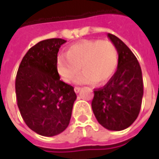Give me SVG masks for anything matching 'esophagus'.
I'll list each match as a JSON object with an SVG mask.
<instances>
[{
	"label": "esophagus",
	"instance_id": "34e87169",
	"mask_svg": "<svg viewBox=\"0 0 159 159\" xmlns=\"http://www.w3.org/2000/svg\"><path fill=\"white\" fill-rule=\"evenodd\" d=\"M80 89H81V88H80V87H75L74 88V91H75V93H79L80 91Z\"/></svg>",
	"mask_w": 159,
	"mask_h": 159
}]
</instances>
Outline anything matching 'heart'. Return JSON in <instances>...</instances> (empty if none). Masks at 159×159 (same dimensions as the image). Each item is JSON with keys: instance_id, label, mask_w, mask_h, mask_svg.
Listing matches in <instances>:
<instances>
[{"instance_id": "1", "label": "heart", "mask_w": 159, "mask_h": 159, "mask_svg": "<svg viewBox=\"0 0 159 159\" xmlns=\"http://www.w3.org/2000/svg\"><path fill=\"white\" fill-rule=\"evenodd\" d=\"M119 63V52L110 40H84L68 47L66 56L57 59L59 75L65 82H71L78 77L80 84L102 85L115 73Z\"/></svg>"}]
</instances>
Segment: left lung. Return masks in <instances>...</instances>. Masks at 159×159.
<instances>
[{
  "label": "left lung",
  "mask_w": 159,
  "mask_h": 159,
  "mask_svg": "<svg viewBox=\"0 0 159 159\" xmlns=\"http://www.w3.org/2000/svg\"><path fill=\"white\" fill-rule=\"evenodd\" d=\"M108 37L119 52L116 72L103 88L95 89L92 110L99 124L108 130L120 131L137 119L143 95L142 69L137 58L122 40Z\"/></svg>",
  "instance_id": "1"
}]
</instances>
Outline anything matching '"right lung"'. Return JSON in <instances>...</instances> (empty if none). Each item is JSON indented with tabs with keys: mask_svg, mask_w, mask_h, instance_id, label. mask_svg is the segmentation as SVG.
<instances>
[{
	"mask_svg": "<svg viewBox=\"0 0 159 159\" xmlns=\"http://www.w3.org/2000/svg\"><path fill=\"white\" fill-rule=\"evenodd\" d=\"M63 39L41 40L23 57L16 77V95L22 118L38 134L54 136L69 125L77 95L60 80L57 53Z\"/></svg>",
	"mask_w": 159,
	"mask_h": 159,
	"instance_id": "obj_1",
	"label": "right lung"
}]
</instances>
